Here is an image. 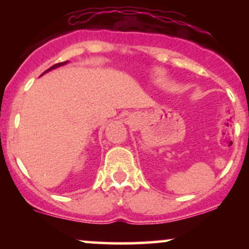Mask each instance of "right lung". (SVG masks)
<instances>
[{
    "label": "right lung",
    "instance_id": "obj_1",
    "mask_svg": "<svg viewBox=\"0 0 249 249\" xmlns=\"http://www.w3.org/2000/svg\"><path fill=\"white\" fill-rule=\"evenodd\" d=\"M65 63L67 62H62V63H57V64H55V65H53V67L51 68H49V69H48L47 71H50V70H53V69H55V68H58V67H61V65H63V64H65ZM47 71H45V72H47Z\"/></svg>",
    "mask_w": 249,
    "mask_h": 249
}]
</instances>
